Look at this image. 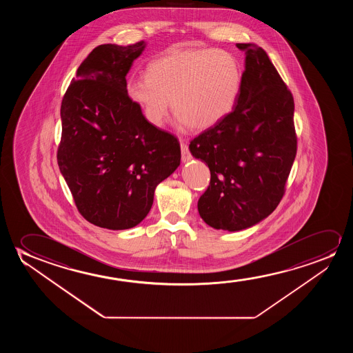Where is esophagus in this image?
<instances>
[{
    "instance_id": "1",
    "label": "esophagus",
    "mask_w": 353,
    "mask_h": 353,
    "mask_svg": "<svg viewBox=\"0 0 353 353\" xmlns=\"http://www.w3.org/2000/svg\"><path fill=\"white\" fill-rule=\"evenodd\" d=\"M181 152H182V161H189V160L192 159V154H190V152L188 150V145H187V142L184 140H181Z\"/></svg>"
}]
</instances>
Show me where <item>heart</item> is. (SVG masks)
<instances>
[{
	"label": "heart",
	"instance_id": "heart-1",
	"mask_svg": "<svg viewBox=\"0 0 353 353\" xmlns=\"http://www.w3.org/2000/svg\"><path fill=\"white\" fill-rule=\"evenodd\" d=\"M242 85L241 63L216 48L171 50L153 60L148 74L129 78L126 92L157 128L169 116V100L181 125L205 130L232 111Z\"/></svg>",
	"mask_w": 353,
	"mask_h": 353
}]
</instances>
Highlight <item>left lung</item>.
I'll return each mask as SVG.
<instances>
[{
  "label": "left lung",
  "mask_w": 353,
  "mask_h": 353,
  "mask_svg": "<svg viewBox=\"0 0 353 353\" xmlns=\"http://www.w3.org/2000/svg\"><path fill=\"white\" fill-rule=\"evenodd\" d=\"M236 47L246 52V63L234 110L189 145L211 172L199 213L210 227L229 232L252 227L274 212L296 155L292 92L264 49Z\"/></svg>",
  "instance_id": "8db88e82"
}]
</instances>
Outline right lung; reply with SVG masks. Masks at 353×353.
Instances as JSON below:
<instances>
[{
  "label": "right lung",
  "instance_id": "add662e5",
  "mask_svg": "<svg viewBox=\"0 0 353 353\" xmlns=\"http://www.w3.org/2000/svg\"><path fill=\"white\" fill-rule=\"evenodd\" d=\"M145 47L141 41L92 49L61 102L59 169L78 212L111 230L142 222L155 187L181 161L179 140L150 124L126 92V73Z\"/></svg>",
  "mask_w": 353,
  "mask_h": 353
}]
</instances>
